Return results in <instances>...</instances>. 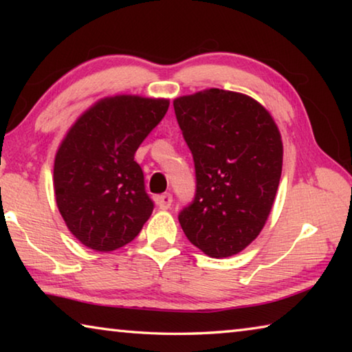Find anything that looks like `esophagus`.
I'll use <instances>...</instances> for the list:
<instances>
[{
	"instance_id": "1",
	"label": "esophagus",
	"mask_w": 352,
	"mask_h": 352,
	"mask_svg": "<svg viewBox=\"0 0 352 352\" xmlns=\"http://www.w3.org/2000/svg\"><path fill=\"white\" fill-rule=\"evenodd\" d=\"M157 205H158L160 210H169L170 205H172V195L169 192H166L163 195H158Z\"/></svg>"
}]
</instances>
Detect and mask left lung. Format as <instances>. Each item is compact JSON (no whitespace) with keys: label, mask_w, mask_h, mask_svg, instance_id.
Instances as JSON below:
<instances>
[{"label":"left lung","mask_w":352,"mask_h":352,"mask_svg":"<svg viewBox=\"0 0 352 352\" xmlns=\"http://www.w3.org/2000/svg\"><path fill=\"white\" fill-rule=\"evenodd\" d=\"M174 110L197 177L194 204L178 220L206 256H234L269 219L283 170L281 133L264 105L237 91L186 94Z\"/></svg>","instance_id":"1"}]
</instances>
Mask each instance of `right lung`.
Returning a JSON list of instances; mask_svg holds the SVG:
<instances>
[{
  "mask_svg": "<svg viewBox=\"0 0 352 352\" xmlns=\"http://www.w3.org/2000/svg\"><path fill=\"white\" fill-rule=\"evenodd\" d=\"M169 99L115 94L76 119L54 158L58 212L77 241L109 253L132 242L153 211L135 152Z\"/></svg>",
  "mask_w": 352,
  "mask_h": 352,
  "instance_id": "obj_1",
  "label": "right lung"
}]
</instances>
